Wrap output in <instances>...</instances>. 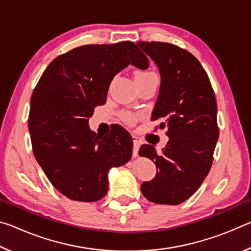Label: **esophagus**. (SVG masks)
Masks as SVG:
<instances>
[{"label":"esophagus","instance_id":"esophagus-1","mask_svg":"<svg viewBox=\"0 0 251 251\" xmlns=\"http://www.w3.org/2000/svg\"><path fill=\"white\" fill-rule=\"evenodd\" d=\"M133 143H134L133 155H134V156H137V155H138V150H139V147H141L142 142L139 141V139H138L137 137H133Z\"/></svg>","mask_w":251,"mask_h":251}]
</instances>
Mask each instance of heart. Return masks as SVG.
<instances>
[{
  "label": "heart",
  "mask_w": 251,
  "mask_h": 251,
  "mask_svg": "<svg viewBox=\"0 0 251 251\" xmlns=\"http://www.w3.org/2000/svg\"><path fill=\"white\" fill-rule=\"evenodd\" d=\"M135 82H139V80H145L147 78H151V77H156V74L152 73V72L150 71H142V70H136L135 73ZM134 115H131V114H125V120L127 122H133L134 121Z\"/></svg>",
  "instance_id": "1"
}]
</instances>
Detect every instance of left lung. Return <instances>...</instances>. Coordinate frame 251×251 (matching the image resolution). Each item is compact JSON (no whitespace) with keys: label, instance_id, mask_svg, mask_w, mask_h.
<instances>
[{"label":"left lung","instance_id":"obj_1","mask_svg":"<svg viewBox=\"0 0 251 251\" xmlns=\"http://www.w3.org/2000/svg\"><path fill=\"white\" fill-rule=\"evenodd\" d=\"M160 73V88L151 121H159L169 141L161 152L143 145L139 156L156 164L154 179L142 193L151 202L179 205L197 192L209 173L218 141L217 103L210 80L198 59L165 42H138Z\"/></svg>","mask_w":251,"mask_h":251}]
</instances>
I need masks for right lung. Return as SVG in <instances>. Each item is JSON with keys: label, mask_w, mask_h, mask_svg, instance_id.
Wrapping results in <instances>:
<instances>
[{"label": "right lung", "mask_w": 251, "mask_h": 251, "mask_svg": "<svg viewBox=\"0 0 251 251\" xmlns=\"http://www.w3.org/2000/svg\"><path fill=\"white\" fill-rule=\"evenodd\" d=\"M129 64L150 66L133 42L90 44L54 58L34 88L28 115L33 154L55 188L72 201H97L108 190V171L131 158L125 128L100 137L88 127L106 103L109 84Z\"/></svg>", "instance_id": "1"}]
</instances>
